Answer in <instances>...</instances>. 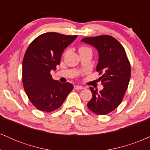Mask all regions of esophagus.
I'll return each mask as SVG.
<instances>
[{"instance_id": "obj_1", "label": "esophagus", "mask_w": 150, "mask_h": 150, "mask_svg": "<svg viewBox=\"0 0 150 150\" xmlns=\"http://www.w3.org/2000/svg\"><path fill=\"white\" fill-rule=\"evenodd\" d=\"M74 89H77V90H80V89H83V87H82V86L75 85V86H74Z\"/></svg>"}]
</instances>
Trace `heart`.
I'll list each match as a JSON object with an SVG mask.
<instances>
[{
    "instance_id": "obj_1",
    "label": "heart",
    "mask_w": 150,
    "mask_h": 150,
    "mask_svg": "<svg viewBox=\"0 0 150 150\" xmlns=\"http://www.w3.org/2000/svg\"><path fill=\"white\" fill-rule=\"evenodd\" d=\"M87 50H91L89 48L87 47V46H80V48H79V52H82V51H87ZM65 52L63 53V56H65Z\"/></svg>"
}]
</instances>
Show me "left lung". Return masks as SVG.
Listing matches in <instances>:
<instances>
[{"label": "left lung", "mask_w": 150, "mask_h": 150, "mask_svg": "<svg viewBox=\"0 0 150 150\" xmlns=\"http://www.w3.org/2000/svg\"><path fill=\"white\" fill-rule=\"evenodd\" d=\"M82 41L99 51L97 71L104 85L99 92L90 87L92 98L87 105L96 114H108L119 106L128 89L131 74L130 61L123 46L111 36L85 37Z\"/></svg>", "instance_id": "8db88e82"}]
</instances>
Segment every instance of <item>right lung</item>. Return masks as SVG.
<instances>
[{"mask_svg": "<svg viewBox=\"0 0 150 150\" xmlns=\"http://www.w3.org/2000/svg\"><path fill=\"white\" fill-rule=\"evenodd\" d=\"M77 35L46 32L34 39L22 61V84L27 97L40 111L51 112L63 104L73 85L54 80L51 70L60 64L64 49Z\"/></svg>", "mask_w": 150, "mask_h": 150, "instance_id": "obj_1", "label": "right lung"}]
</instances>
